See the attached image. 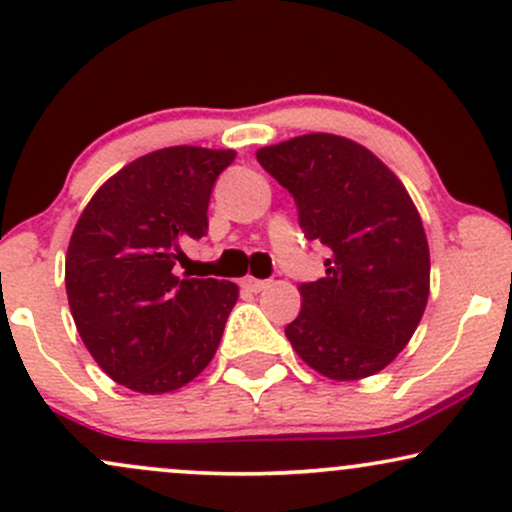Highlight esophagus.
Wrapping results in <instances>:
<instances>
[{"instance_id": "obj_1", "label": "esophagus", "mask_w": 512, "mask_h": 512, "mask_svg": "<svg viewBox=\"0 0 512 512\" xmlns=\"http://www.w3.org/2000/svg\"><path fill=\"white\" fill-rule=\"evenodd\" d=\"M267 284H269L267 279H255V277H245L243 282H240V286H243L245 291H252V294H257V291H262Z\"/></svg>"}]
</instances>
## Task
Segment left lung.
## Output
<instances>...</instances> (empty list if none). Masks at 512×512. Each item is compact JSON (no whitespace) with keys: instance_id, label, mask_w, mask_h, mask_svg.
I'll return each mask as SVG.
<instances>
[{"instance_id":"left-lung-1","label":"left lung","mask_w":512,"mask_h":512,"mask_svg":"<svg viewBox=\"0 0 512 512\" xmlns=\"http://www.w3.org/2000/svg\"><path fill=\"white\" fill-rule=\"evenodd\" d=\"M294 196L308 240L330 250L325 277L301 284L286 338L333 381L381 372L408 345L430 294V250L411 194L372 150L308 133L257 150Z\"/></svg>"}]
</instances>
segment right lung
Instances as JSON below:
<instances>
[{"instance_id":"1","label":"right lung","mask_w":512,"mask_h":512,"mask_svg":"<svg viewBox=\"0 0 512 512\" xmlns=\"http://www.w3.org/2000/svg\"><path fill=\"white\" fill-rule=\"evenodd\" d=\"M235 150L174 145L97 189L72 230L65 289L77 333L116 384L167 393L209 367L238 286L177 277L182 245L209 230V199Z\"/></svg>"}]
</instances>
